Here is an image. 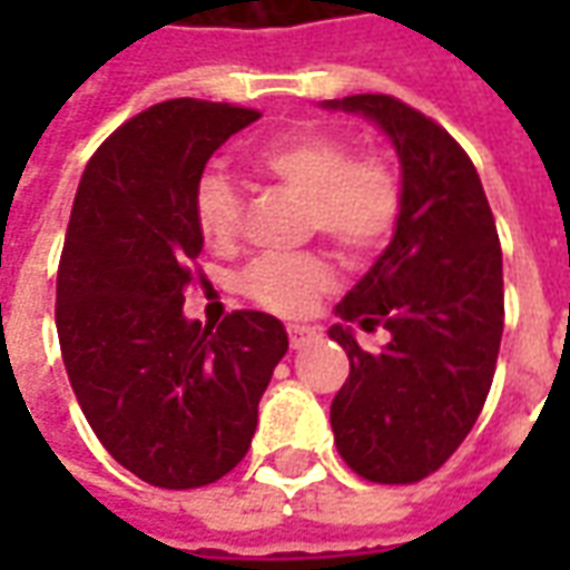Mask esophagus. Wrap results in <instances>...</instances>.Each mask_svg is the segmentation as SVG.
Returning a JSON list of instances; mask_svg holds the SVG:
<instances>
[{
    "label": "esophagus",
    "instance_id": "1",
    "mask_svg": "<svg viewBox=\"0 0 570 570\" xmlns=\"http://www.w3.org/2000/svg\"><path fill=\"white\" fill-rule=\"evenodd\" d=\"M286 333H289V345L293 347H305L308 342L317 338V330H314V326H305V323H289Z\"/></svg>",
    "mask_w": 570,
    "mask_h": 570
}]
</instances>
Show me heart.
I'll return each instance as SVG.
<instances>
[{
	"mask_svg": "<svg viewBox=\"0 0 570 570\" xmlns=\"http://www.w3.org/2000/svg\"><path fill=\"white\" fill-rule=\"evenodd\" d=\"M262 176L296 191L308 204V228H317L347 256L382 247L400 213V186L391 164L363 155L330 130H296L265 142L253 155ZM195 223L204 244L228 249L240 232V195L223 174H204L195 186ZM333 284V268L321 256L256 259L240 286L253 302L277 314H298Z\"/></svg>",
	"mask_w": 570,
	"mask_h": 570,
	"instance_id": "obj_1",
	"label": "heart"
}]
</instances>
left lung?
I'll return each instance as SVG.
<instances>
[{"label":"left lung","mask_w":570,"mask_h":570,"mask_svg":"<svg viewBox=\"0 0 570 570\" xmlns=\"http://www.w3.org/2000/svg\"><path fill=\"white\" fill-rule=\"evenodd\" d=\"M321 106L372 121L400 161L394 237L335 305L361 328L382 322L392 342L370 355L344 323L330 326L351 360L330 424L354 473L419 482L464 442L494 379L503 333L498 228L476 167L436 121L387 94Z\"/></svg>","instance_id":"8db88e82"}]
</instances>
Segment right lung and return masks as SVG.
<instances>
[{
    "mask_svg": "<svg viewBox=\"0 0 570 570\" xmlns=\"http://www.w3.org/2000/svg\"><path fill=\"white\" fill-rule=\"evenodd\" d=\"M259 112L167 100L130 118L81 174L57 272V335L85 419L118 464L158 489H198L247 454L259 400L289 347L284 323L183 314L204 249L195 186Z\"/></svg>",
    "mask_w": 570,
    "mask_h": 570,
    "instance_id": "right-lung-1",
    "label": "right lung"
}]
</instances>
